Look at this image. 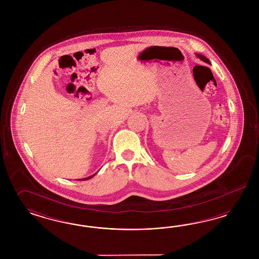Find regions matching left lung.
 <instances>
[{"label": "left lung", "mask_w": 259, "mask_h": 259, "mask_svg": "<svg viewBox=\"0 0 259 259\" xmlns=\"http://www.w3.org/2000/svg\"><path fill=\"white\" fill-rule=\"evenodd\" d=\"M196 57L197 58H199L202 62H204L205 63H208V64H211V63H210V61H209V59L208 58H206L205 56L201 55V54H196Z\"/></svg>", "instance_id": "left-lung-1"}]
</instances>
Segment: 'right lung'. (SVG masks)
<instances>
[{
    "mask_svg": "<svg viewBox=\"0 0 259 259\" xmlns=\"http://www.w3.org/2000/svg\"><path fill=\"white\" fill-rule=\"evenodd\" d=\"M97 174V172H96ZM96 174H94V175H92V176H90V177H87V178H84V179H81V180H78V181H87V180H90V179H92L93 177H94L95 175Z\"/></svg>",
    "mask_w": 259,
    "mask_h": 259,
    "instance_id": "add662e5",
    "label": "right lung"
}]
</instances>
